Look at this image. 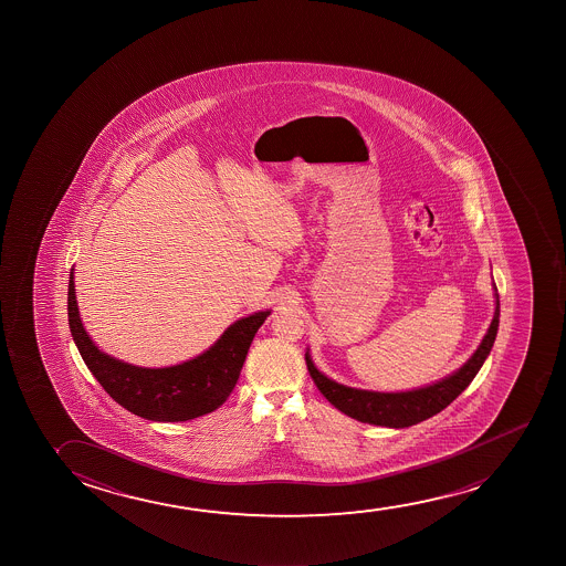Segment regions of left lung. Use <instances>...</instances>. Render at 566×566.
Listing matches in <instances>:
<instances>
[{
  "mask_svg": "<svg viewBox=\"0 0 566 566\" xmlns=\"http://www.w3.org/2000/svg\"><path fill=\"white\" fill-rule=\"evenodd\" d=\"M495 298H497L495 301V314H493L490 329L485 333L478 350L470 356V360L462 368L457 369L454 374L444 377L438 384L405 392L364 391V389H355V387L337 384V381L324 376L314 366L312 358L306 353V366H308L310 376L314 379L319 392L332 402L333 407L340 410L343 415L355 418L358 422L385 426V428H408V426L423 422L431 416L441 412L443 408L449 407L452 400L457 399L460 392L472 384L475 374L480 371L483 363H485V358L490 355L491 347L495 343V337H497L499 294H495Z\"/></svg>",
  "mask_w": 566,
  "mask_h": 566,
  "instance_id": "8db88e82",
  "label": "left lung"
}]
</instances>
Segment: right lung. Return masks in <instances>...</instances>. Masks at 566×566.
Masks as SVG:
<instances>
[{
  "mask_svg": "<svg viewBox=\"0 0 566 566\" xmlns=\"http://www.w3.org/2000/svg\"><path fill=\"white\" fill-rule=\"evenodd\" d=\"M67 314L71 335L84 364L115 402L151 422H187L226 402L241 376L250 343L270 316V310L237 319L206 353L169 368H140L122 363L92 343L78 316L73 270L69 277Z\"/></svg>",
  "mask_w": 566,
  "mask_h": 566,
  "instance_id": "right-lung-1",
  "label": "right lung"
}]
</instances>
